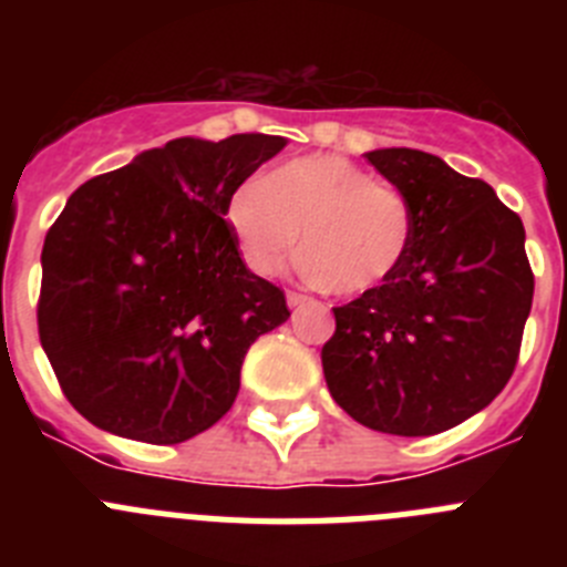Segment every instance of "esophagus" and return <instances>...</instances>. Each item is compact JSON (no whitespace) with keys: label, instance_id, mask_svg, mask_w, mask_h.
Returning <instances> with one entry per match:
<instances>
[{"label":"esophagus","instance_id":"esophagus-1","mask_svg":"<svg viewBox=\"0 0 567 567\" xmlns=\"http://www.w3.org/2000/svg\"><path fill=\"white\" fill-rule=\"evenodd\" d=\"M287 303L289 307H303V303H309V295H303V292H295V289H289L287 292Z\"/></svg>","mask_w":567,"mask_h":567}]
</instances>
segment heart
Returning <instances> with one entry per match:
<instances>
[{
    "label": "heart",
    "instance_id": "1",
    "mask_svg": "<svg viewBox=\"0 0 567 567\" xmlns=\"http://www.w3.org/2000/svg\"><path fill=\"white\" fill-rule=\"evenodd\" d=\"M227 221L249 267L275 275L300 244L307 272L338 295L383 287L412 247L414 209L343 155H307L240 184Z\"/></svg>",
    "mask_w": 567,
    "mask_h": 567
}]
</instances>
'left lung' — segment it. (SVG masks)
Instances as JSON below:
<instances>
[{"label": "left lung", "mask_w": 567, "mask_h": 567, "mask_svg": "<svg viewBox=\"0 0 567 567\" xmlns=\"http://www.w3.org/2000/svg\"><path fill=\"white\" fill-rule=\"evenodd\" d=\"M365 158L412 204V247L383 287L332 309L323 374L358 423L432 437L514 374L534 300L525 227L488 184L437 155L389 147Z\"/></svg>", "instance_id": "left-lung-1"}]
</instances>
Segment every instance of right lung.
<instances>
[{
  "instance_id": "1",
  "label": "right lung",
  "mask_w": 567,
  "mask_h": 567,
  "mask_svg": "<svg viewBox=\"0 0 567 567\" xmlns=\"http://www.w3.org/2000/svg\"><path fill=\"white\" fill-rule=\"evenodd\" d=\"M287 138H175L70 195L42 249L39 340L70 405L173 445L233 409L249 346L289 318L224 218Z\"/></svg>"
}]
</instances>
